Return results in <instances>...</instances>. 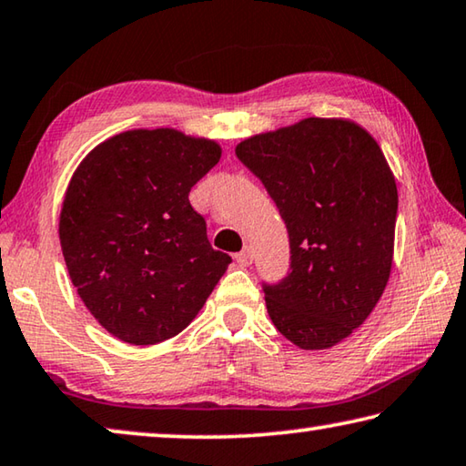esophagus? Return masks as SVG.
<instances>
[{
    "label": "esophagus",
    "instance_id": "esophagus-1",
    "mask_svg": "<svg viewBox=\"0 0 466 466\" xmlns=\"http://www.w3.org/2000/svg\"><path fill=\"white\" fill-rule=\"evenodd\" d=\"M236 263L242 265V267H248L252 263V248L250 247H244L238 255H236Z\"/></svg>",
    "mask_w": 466,
    "mask_h": 466
}]
</instances>
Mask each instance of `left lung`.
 Returning a JSON list of instances; mask_svg holds the SVG:
<instances>
[{
    "instance_id": "1",
    "label": "left lung",
    "mask_w": 466,
    "mask_h": 466,
    "mask_svg": "<svg viewBox=\"0 0 466 466\" xmlns=\"http://www.w3.org/2000/svg\"><path fill=\"white\" fill-rule=\"evenodd\" d=\"M236 156L289 234L288 278L265 286L275 329L306 351L341 343L390 278L399 193L380 146L356 121L309 116L250 136Z\"/></svg>"
}]
</instances>
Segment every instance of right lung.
<instances>
[{"label": "right lung", "instance_id": "add662e5", "mask_svg": "<svg viewBox=\"0 0 466 466\" xmlns=\"http://www.w3.org/2000/svg\"><path fill=\"white\" fill-rule=\"evenodd\" d=\"M222 156L170 127L102 141L69 180L59 242L86 309L110 335L154 345L191 325L232 258L211 248L188 203Z\"/></svg>", "mask_w": 466, "mask_h": 466}]
</instances>
